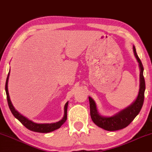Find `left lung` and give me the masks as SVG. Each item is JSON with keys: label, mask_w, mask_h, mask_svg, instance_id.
I'll return each instance as SVG.
<instances>
[{"label": "left lung", "mask_w": 152, "mask_h": 152, "mask_svg": "<svg viewBox=\"0 0 152 152\" xmlns=\"http://www.w3.org/2000/svg\"><path fill=\"white\" fill-rule=\"evenodd\" d=\"M134 55L137 59L140 69V90L135 101L132 102L130 106L123 109L116 114L112 116H102L97 111V107L95 101L91 97H89L90 116L94 124L103 129L108 131H114L123 129L127 127L130 123L134 120V118L139 114L142 107L144 99H145V80L143 76V65L142 64L137 53L135 47L133 46Z\"/></svg>", "instance_id": "8db88e82"}]
</instances>
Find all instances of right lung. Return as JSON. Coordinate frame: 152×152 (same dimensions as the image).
Returning <instances> with one entry per match:
<instances>
[{"instance_id": "add662e5", "label": "right lung", "mask_w": 152, "mask_h": 152, "mask_svg": "<svg viewBox=\"0 0 152 152\" xmlns=\"http://www.w3.org/2000/svg\"><path fill=\"white\" fill-rule=\"evenodd\" d=\"M9 75L10 72L7 75V77L6 79V83H5V92H6L7 95V103H8L9 108L10 109L11 112L13 114L15 118L18 119L22 124L26 127L27 129L31 130L34 132H43V133H48V132L54 131V130L58 129L64 124L66 121L67 118V107H68V102L65 104L64 105V115L62 120H60L58 122L53 123V124H36L31 121L28 120L26 117L22 116L20 114L18 111L15 110V109L13 107L12 102H11L10 99V95L8 93V89H7V83H8V79H9Z\"/></svg>"}]
</instances>
